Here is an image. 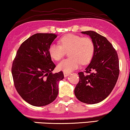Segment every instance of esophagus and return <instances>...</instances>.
<instances>
[{
    "label": "esophagus",
    "mask_w": 130,
    "mask_h": 130,
    "mask_svg": "<svg viewBox=\"0 0 130 130\" xmlns=\"http://www.w3.org/2000/svg\"><path fill=\"white\" fill-rule=\"evenodd\" d=\"M70 75V73L69 72H64V76L65 77H68Z\"/></svg>",
    "instance_id": "obj_1"
}]
</instances>
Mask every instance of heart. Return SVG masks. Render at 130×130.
Masks as SVG:
<instances>
[{"instance_id": "heart-1", "label": "heart", "mask_w": 130, "mask_h": 130, "mask_svg": "<svg viewBox=\"0 0 130 130\" xmlns=\"http://www.w3.org/2000/svg\"><path fill=\"white\" fill-rule=\"evenodd\" d=\"M60 45L52 44L48 52L50 56L55 61L61 60L68 52L70 56L59 62L58 69L65 72H71L78 68L80 63L86 64L91 61L94 52L92 39L74 34H68L59 39Z\"/></svg>"}]
</instances>
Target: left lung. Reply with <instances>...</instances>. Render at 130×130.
<instances>
[{
  "instance_id": "8db88e82",
  "label": "left lung",
  "mask_w": 130,
  "mask_h": 130,
  "mask_svg": "<svg viewBox=\"0 0 130 130\" xmlns=\"http://www.w3.org/2000/svg\"><path fill=\"white\" fill-rule=\"evenodd\" d=\"M89 35L94 45V55L84 73H78L79 82L74 90L78 100L95 104L105 100L114 89L119 75L117 52L104 36L94 31H82Z\"/></svg>"
}]
</instances>
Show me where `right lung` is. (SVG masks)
<instances>
[{
    "mask_svg": "<svg viewBox=\"0 0 130 130\" xmlns=\"http://www.w3.org/2000/svg\"><path fill=\"white\" fill-rule=\"evenodd\" d=\"M57 35L36 33L26 39L17 51L11 72L16 91L29 104L45 106L55 100L62 71L53 74L56 67L48 49Z\"/></svg>",
    "mask_w": 130,
    "mask_h": 130,
    "instance_id": "add662e5",
    "label": "right lung"
}]
</instances>
